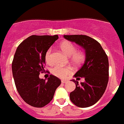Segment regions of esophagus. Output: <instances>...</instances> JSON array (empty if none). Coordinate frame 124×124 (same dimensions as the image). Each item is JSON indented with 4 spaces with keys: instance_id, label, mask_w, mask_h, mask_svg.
Masks as SVG:
<instances>
[{
    "instance_id": "34e87169",
    "label": "esophagus",
    "mask_w": 124,
    "mask_h": 124,
    "mask_svg": "<svg viewBox=\"0 0 124 124\" xmlns=\"http://www.w3.org/2000/svg\"><path fill=\"white\" fill-rule=\"evenodd\" d=\"M67 82V80H62V83H66Z\"/></svg>"
}]
</instances>
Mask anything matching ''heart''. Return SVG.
<instances>
[{"mask_svg": "<svg viewBox=\"0 0 124 124\" xmlns=\"http://www.w3.org/2000/svg\"><path fill=\"white\" fill-rule=\"evenodd\" d=\"M62 52L65 55L70 57V59L73 63L76 64H81L85 59V53L82 51H77L76 46L71 42H64L60 45ZM52 48L47 50L45 53V60L46 63L52 64ZM72 70L69 67H62L60 65H55L51 69V72L59 78L64 79L68 75L71 74Z\"/></svg>", "mask_w": 124, "mask_h": 124, "instance_id": "1", "label": "heart"}]
</instances>
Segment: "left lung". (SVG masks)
Listing matches in <instances>:
<instances>
[{
  "instance_id": "obj_1",
  "label": "left lung",
  "mask_w": 124,
  "mask_h": 124,
  "mask_svg": "<svg viewBox=\"0 0 124 124\" xmlns=\"http://www.w3.org/2000/svg\"><path fill=\"white\" fill-rule=\"evenodd\" d=\"M68 41L74 42L85 50L84 64L74 77L85 78L78 83L72 79L76 88L70 93V99L76 106L86 108L95 104L106 90L109 78V62L107 55L100 43L85 35H64Z\"/></svg>"
}]
</instances>
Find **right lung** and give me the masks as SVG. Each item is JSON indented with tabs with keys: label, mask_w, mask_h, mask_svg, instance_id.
<instances>
[{
	"label": "right lung",
	"mask_w": 124,
	"mask_h": 124,
	"mask_svg": "<svg viewBox=\"0 0 124 124\" xmlns=\"http://www.w3.org/2000/svg\"><path fill=\"white\" fill-rule=\"evenodd\" d=\"M58 39V35H33L20 43L15 52L12 71L17 91L25 102L34 107L48 104L61 83L52 74L48 81L39 77L45 72V53Z\"/></svg>",
	"instance_id": "add662e5"
}]
</instances>
